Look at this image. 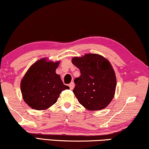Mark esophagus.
Segmentation results:
<instances>
[{
    "mask_svg": "<svg viewBox=\"0 0 149 149\" xmlns=\"http://www.w3.org/2000/svg\"><path fill=\"white\" fill-rule=\"evenodd\" d=\"M74 82H73V81H72V82H71L70 84V85H69V86H70V89L71 90H73V89H74Z\"/></svg>",
    "mask_w": 149,
    "mask_h": 149,
    "instance_id": "1",
    "label": "esophagus"
}]
</instances>
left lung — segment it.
<instances>
[{
    "label": "left lung",
    "instance_id": "1",
    "mask_svg": "<svg viewBox=\"0 0 149 149\" xmlns=\"http://www.w3.org/2000/svg\"><path fill=\"white\" fill-rule=\"evenodd\" d=\"M81 75L74 79L75 96L90 111L103 109L111 102L117 85L116 73L109 61L100 54H86L72 58Z\"/></svg>",
    "mask_w": 149,
    "mask_h": 149
}]
</instances>
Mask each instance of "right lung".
Here are the masks:
<instances>
[{
  "label": "right lung",
  "instance_id": "obj_1",
  "mask_svg": "<svg viewBox=\"0 0 149 149\" xmlns=\"http://www.w3.org/2000/svg\"><path fill=\"white\" fill-rule=\"evenodd\" d=\"M59 63V61L41 58L25 74L21 81V92L23 99L33 109H47L57 101L63 91L70 89L55 72Z\"/></svg>",
  "mask_w": 149,
  "mask_h": 149
}]
</instances>
